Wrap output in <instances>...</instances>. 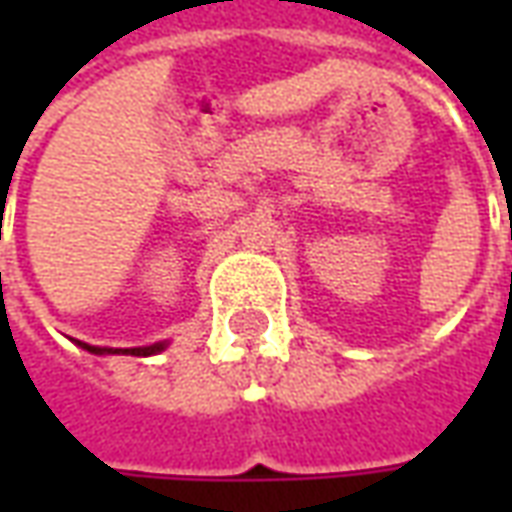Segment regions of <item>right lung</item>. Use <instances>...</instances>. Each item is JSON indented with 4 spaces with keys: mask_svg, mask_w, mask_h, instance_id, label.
<instances>
[{
    "mask_svg": "<svg viewBox=\"0 0 512 512\" xmlns=\"http://www.w3.org/2000/svg\"><path fill=\"white\" fill-rule=\"evenodd\" d=\"M79 348L84 351H90L95 356H112V354H126V356H156L161 351H167V340L164 343H153V345H142V348H106V345H90V343H82V340H76Z\"/></svg>",
    "mask_w": 512,
    "mask_h": 512,
    "instance_id": "obj_1",
    "label": "right lung"
}]
</instances>
